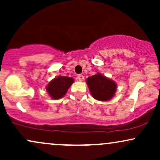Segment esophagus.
Returning a JSON list of instances; mask_svg holds the SVG:
<instances>
[{
  "label": "esophagus",
  "instance_id": "obj_1",
  "mask_svg": "<svg viewBox=\"0 0 160 160\" xmlns=\"http://www.w3.org/2000/svg\"><path fill=\"white\" fill-rule=\"evenodd\" d=\"M78 80H80V81H82V80H84V76L82 74H79L78 75Z\"/></svg>",
  "mask_w": 160,
  "mask_h": 160
}]
</instances>
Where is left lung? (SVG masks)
Here are the masks:
<instances>
[{"label":"left lung","mask_w":160,"mask_h":160,"mask_svg":"<svg viewBox=\"0 0 160 160\" xmlns=\"http://www.w3.org/2000/svg\"><path fill=\"white\" fill-rule=\"evenodd\" d=\"M86 83L93 98L101 102H106L113 98L117 87L113 80L100 73L88 78Z\"/></svg>","instance_id":"1"}]
</instances>
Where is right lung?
I'll return each instance as SVG.
<instances>
[{
    "mask_svg": "<svg viewBox=\"0 0 160 160\" xmlns=\"http://www.w3.org/2000/svg\"><path fill=\"white\" fill-rule=\"evenodd\" d=\"M74 82L72 78L65 76H58L47 84L46 90L51 98L59 99L67 93L70 86Z\"/></svg>",
    "mask_w": 160,
    "mask_h": 160,
    "instance_id": "1",
    "label": "right lung"
}]
</instances>
